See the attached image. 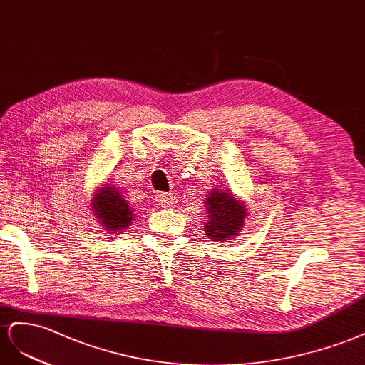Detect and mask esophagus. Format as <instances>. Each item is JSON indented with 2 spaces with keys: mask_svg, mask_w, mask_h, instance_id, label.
I'll list each match as a JSON object with an SVG mask.
<instances>
[{
  "mask_svg": "<svg viewBox=\"0 0 365 365\" xmlns=\"http://www.w3.org/2000/svg\"><path fill=\"white\" fill-rule=\"evenodd\" d=\"M155 202L162 206H170L174 202V197L170 192H158L155 194Z\"/></svg>",
  "mask_w": 365,
  "mask_h": 365,
  "instance_id": "esophagus-1",
  "label": "esophagus"
}]
</instances>
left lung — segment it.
<instances>
[{"label": "left lung", "instance_id": "8db88e82", "mask_svg": "<svg viewBox=\"0 0 365 365\" xmlns=\"http://www.w3.org/2000/svg\"><path fill=\"white\" fill-rule=\"evenodd\" d=\"M205 232L212 242H226L235 237L245 225V205L235 199V195L225 190L214 188L206 197Z\"/></svg>", "mask_w": 365, "mask_h": 365}]
</instances>
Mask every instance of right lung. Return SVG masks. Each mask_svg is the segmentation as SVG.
<instances>
[{"mask_svg":"<svg viewBox=\"0 0 365 365\" xmlns=\"http://www.w3.org/2000/svg\"><path fill=\"white\" fill-rule=\"evenodd\" d=\"M91 207L99 223L108 234H120L131 225L134 217L133 210L128 206V202L123 199L120 191L108 185H102V188L96 190L91 199Z\"/></svg>","mask_w":365,"mask_h":365,"instance_id":"1","label":"right lung"}]
</instances>
